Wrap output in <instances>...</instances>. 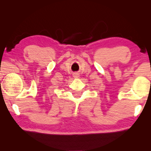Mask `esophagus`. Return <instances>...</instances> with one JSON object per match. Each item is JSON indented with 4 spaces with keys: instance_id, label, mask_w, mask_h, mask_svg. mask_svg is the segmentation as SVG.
<instances>
[{
    "instance_id": "esophagus-1",
    "label": "esophagus",
    "mask_w": 151,
    "mask_h": 151,
    "mask_svg": "<svg viewBox=\"0 0 151 151\" xmlns=\"http://www.w3.org/2000/svg\"><path fill=\"white\" fill-rule=\"evenodd\" d=\"M73 76L75 78H77V77H78V75L77 73H74L73 74Z\"/></svg>"
}]
</instances>
